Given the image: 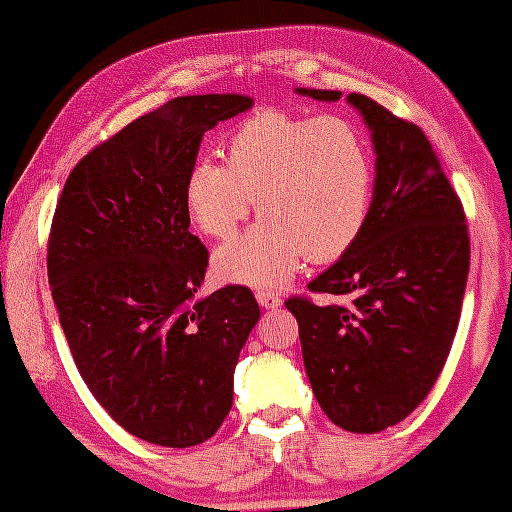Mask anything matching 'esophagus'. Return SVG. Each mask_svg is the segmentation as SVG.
<instances>
[{
  "label": "esophagus",
  "mask_w": 512,
  "mask_h": 512,
  "mask_svg": "<svg viewBox=\"0 0 512 512\" xmlns=\"http://www.w3.org/2000/svg\"><path fill=\"white\" fill-rule=\"evenodd\" d=\"M256 301L263 308H277L282 306V299L275 292H256Z\"/></svg>",
  "instance_id": "obj_1"
}]
</instances>
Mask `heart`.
Returning a JSON list of instances; mask_svg holds the SVG:
<instances>
[{
    "label": "heart",
    "mask_w": 512,
    "mask_h": 512,
    "mask_svg": "<svg viewBox=\"0 0 512 512\" xmlns=\"http://www.w3.org/2000/svg\"><path fill=\"white\" fill-rule=\"evenodd\" d=\"M375 194L363 132L339 116L263 109L230 132L225 166L199 159L185 180L192 223L213 239L237 235L256 201L261 223L213 256L223 282L282 289L301 263H330L361 237Z\"/></svg>",
    "instance_id": "heart-1"
}]
</instances>
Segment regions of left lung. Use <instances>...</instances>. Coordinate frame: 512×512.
<instances>
[{
	"label": "left lung",
	"mask_w": 512,
	"mask_h": 512,
	"mask_svg": "<svg viewBox=\"0 0 512 512\" xmlns=\"http://www.w3.org/2000/svg\"><path fill=\"white\" fill-rule=\"evenodd\" d=\"M318 102L342 92L296 90ZM375 149V194L361 237L308 285L346 304L287 301L320 408L346 432L375 434L430 394L456 337L470 270L463 204L418 125L365 94L346 97Z\"/></svg>",
	"instance_id": "left-lung-1"
}]
</instances>
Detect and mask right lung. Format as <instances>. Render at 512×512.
<instances>
[{"label":"right lung","instance_id":"add662e5","mask_svg":"<svg viewBox=\"0 0 512 512\" xmlns=\"http://www.w3.org/2000/svg\"><path fill=\"white\" fill-rule=\"evenodd\" d=\"M251 104L170 99L80 159L56 204L47 273L73 361L106 413L149 444L187 449L218 432L261 318L246 287L199 299L208 251L185 206L204 132Z\"/></svg>","mask_w":512,"mask_h":512}]
</instances>
